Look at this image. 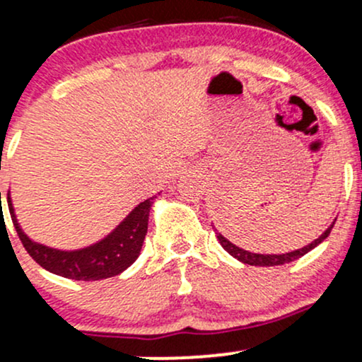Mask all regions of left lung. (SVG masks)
<instances>
[{
    "mask_svg": "<svg viewBox=\"0 0 362 362\" xmlns=\"http://www.w3.org/2000/svg\"><path fill=\"white\" fill-rule=\"evenodd\" d=\"M337 219V218H335ZM335 221L330 224V226L327 228L325 231H323L322 235L318 236L315 242H311L306 245V247L303 248H298V250H293V252H288V253H253V252H248V250H243V248L236 247L235 243H231L230 240L226 238V236H223L221 233H219L218 230L214 228L216 231V238L219 240V243H221V247L226 250L228 253H230L231 257H235L236 260L243 262V264H248V265H259V267H274V265H282V264H289V262L300 259V257L305 255V253H308L310 250H313L315 247H318L320 243L323 242V240L327 238L328 235H330L332 228H334Z\"/></svg>",
    "mask_w": 362,
    "mask_h": 362,
    "instance_id": "8db88e82",
    "label": "left lung"
}]
</instances>
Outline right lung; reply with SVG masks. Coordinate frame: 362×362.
Here are the masks:
<instances>
[{"label":"right lung","mask_w":362,"mask_h":362,"mask_svg":"<svg viewBox=\"0 0 362 362\" xmlns=\"http://www.w3.org/2000/svg\"><path fill=\"white\" fill-rule=\"evenodd\" d=\"M160 194V192H158ZM1 199V192H0ZM156 195L141 202L129 213L115 230H112L100 242L80 248V250H59L28 238L16 221L11 197L8 194V209L11 221L22 240L25 250L45 271L74 281H98L119 276L139 257L144 236L148 233V218Z\"/></svg>","instance_id":"add662e5"}]
</instances>
